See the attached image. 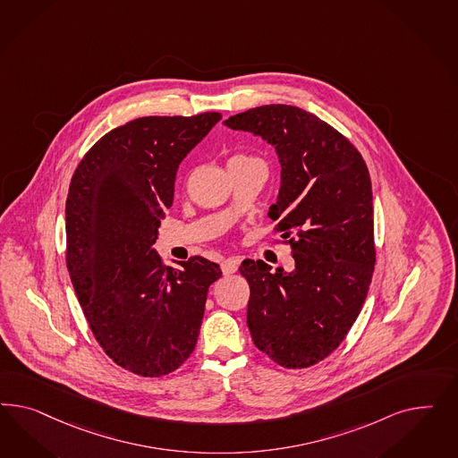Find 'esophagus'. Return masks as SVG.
I'll list each match as a JSON object with an SVG mask.
<instances>
[{"mask_svg": "<svg viewBox=\"0 0 458 458\" xmlns=\"http://www.w3.org/2000/svg\"><path fill=\"white\" fill-rule=\"evenodd\" d=\"M238 265H240V259H236V257L226 259L222 264L223 274H225V276L235 274L236 270H238Z\"/></svg>", "mask_w": 458, "mask_h": 458, "instance_id": "obj_1", "label": "esophagus"}]
</instances>
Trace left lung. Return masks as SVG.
Returning <instances> with one entry per match:
<instances>
[{"label": "left lung", "mask_w": 458, "mask_h": 458, "mask_svg": "<svg viewBox=\"0 0 458 458\" xmlns=\"http://www.w3.org/2000/svg\"><path fill=\"white\" fill-rule=\"evenodd\" d=\"M223 124L260 136L277 153L280 188L268 209L289 238L291 272L243 260L253 344L284 368H307L343 343L375 270L373 190L364 159L310 112L270 104Z\"/></svg>", "instance_id": "1"}]
</instances>
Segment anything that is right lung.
I'll return each mask as SVG.
<instances>
[{
	"label": "right lung",
	"mask_w": 458,
	"mask_h": 458,
	"mask_svg": "<svg viewBox=\"0 0 458 458\" xmlns=\"http://www.w3.org/2000/svg\"><path fill=\"white\" fill-rule=\"evenodd\" d=\"M222 119L139 117L83 156L65 207L67 268L98 344L139 376H165L193 352L220 265L165 267L154 249L181 161Z\"/></svg>",
	"instance_id": "add662e5"
}]
</instances>
